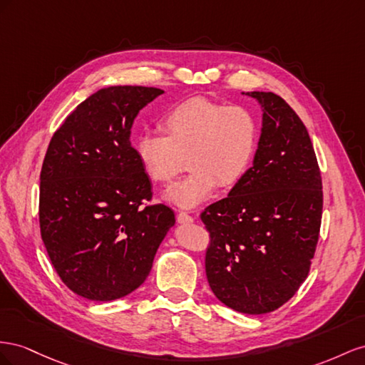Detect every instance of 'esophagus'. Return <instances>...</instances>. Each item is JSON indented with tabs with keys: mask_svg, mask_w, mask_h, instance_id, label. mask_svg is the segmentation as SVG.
Returning <instances> with one entry per match:
<instances>
[{
	"mask_svg": "<svg viewBox=\"0 0 365 365\" xmlns=\"http://www.w3.org/2000/svg\"><path fill=\"white\" fill-rule=\"evenodd\" d=\"M192 220H194V218L188 212H183V211L177 212V222H179V223L190 225V223H192Z\"/></svg>",
	"mask_w": 365,
	"mask_h": 365,
	"instance_id": "esophagus-1",
	"label": "esophagus"
}]
</instances>
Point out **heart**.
<instances>
[{
  "mask_svg": "<svg viewBox=\"0 0 365 365\" xmlns=\"http://www.w3.org/2000/svg\"><path fill=\"white\" fill-rule=\"evenodd\" d=\"M166 133L143 131L136 155L155 183L168 185L180 173L183 155L191 170L165 194V200L194 207L207 200L217 185L231 188L242 180L258 147L259 123L245 106H225L207 98H191L165 113Z\"/></svg>",
  "mask_w": 365,
  "mask_h": 365,
  "instance_id": "b5f03b06",
  "label": "heart"
}]
</instances>
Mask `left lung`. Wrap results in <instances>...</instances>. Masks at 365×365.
Returning <instances> with one entry per match:
<instances>
[{"label":"left lung","mask_w":365,"mask_h":365,"mask_svg":"<svg viewBox=\"0 0 365 365\" xmlns=\"http://www.w3.org/2000/svg\"><path fill=\"white\" fill-rule=\"evenodd\" d=\"M246 95L263 108L254 163L200 218L211 237L205 267L214 295L242 314L262 315L287 303L309 275L322 183L298 114L275 93Z\"/></svg>","instance_id":"left-lung-1"}]
</instances>
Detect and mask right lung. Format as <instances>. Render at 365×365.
Instances as JSON below:
<instances>
[{
    "label": "right lung",
    "mask_w": 365,
    "mask_h": 365,
    "mask_svg": "<svg viewBox=\"0 0 365 365\" xmlns=\"http://www.w3.org/2000/svg\"><path fill=\"white\" fill-rule=\"evenodd\" d=\"M163 90L101 88L51 138L41 170L39 227L56 274L91 301L118 299L147 279L175 218L151 200V182L131 147L139 111Z\"/></svg>",
    "instance_id": "add662e5"
}]
</instances>
